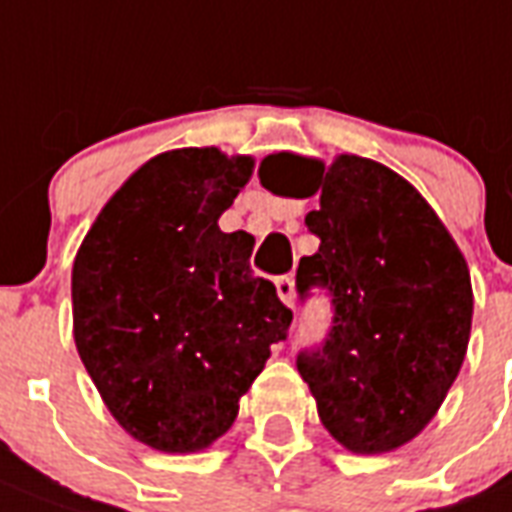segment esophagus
I'll use <instances>...</instances> for the list:
<instances>
[{
    "instance_id": "esophagus-1",
    "label": "esophagus",
    "mask_w": 512,
    "mask_h": 512,
    "mask_svg": "<svg viewBox=\"0 0 512 512\" xmlns=\"http://www.w3.org/2000/svg\"><path fill=\"white\" fill-rule=\"evenodd\" d=\"M276 292H279L284 306H295V279L292 276H279L276 279Z\"/></svg>"
}]
</instances>
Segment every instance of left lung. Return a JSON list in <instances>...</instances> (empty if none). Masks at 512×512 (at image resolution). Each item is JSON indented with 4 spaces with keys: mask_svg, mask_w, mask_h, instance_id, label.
I'll return each mask as SVG.
<instances>
[{
    "mask_svg": "<svg viewBox=\"0 0 512 512\" xmlns=\"http://www.w3.org/2000/svg\"><path fill=\"white\" fill-rule=\"evenodd\" d=\"M260 185L298 195L308 179L319 209L306 214L319 252L300 257L298 290L333 295V330L303 351L298 373L325 429L351 454H389L411 443L459 376L473 284L462 249L416 187L384 163L335 155L325 166L295 152L260 163Z\"/></svg>",
    "mask_w": 512,
    "mask_h": 512,
    "instance_id": "8db88e82",
    "label": "left lung"
}]
</instances>
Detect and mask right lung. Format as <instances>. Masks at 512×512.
Masks as SVG:
<instances>
[{"label": "right lung", "mask_w": 512, "mask_h": 512, "mask_svg": "<svg viewBox=\"0 0 512 512\" xmlns=\"http://www.w3.org/2000/svg\"><path fill=\"white\" fill-rule=\"evenodd\" d=\"M255 158L155 155L115 190L72 265L74 343L120 427L163 454L222 438L292 311L249 268L255 236L217 220Z\"/></svg>", "instance_id": "1"}]
</instances>
